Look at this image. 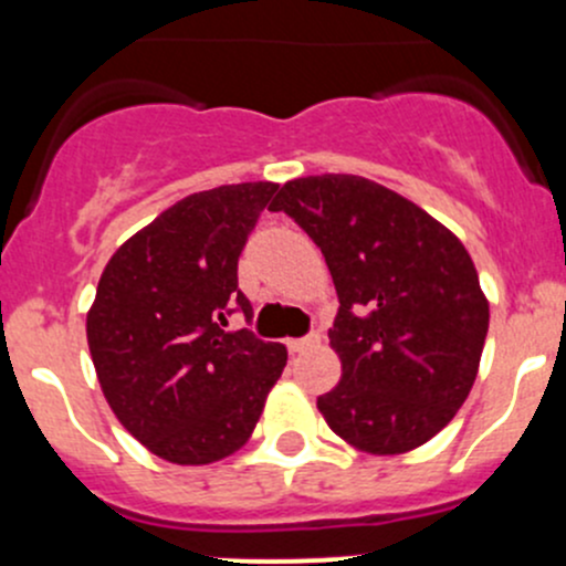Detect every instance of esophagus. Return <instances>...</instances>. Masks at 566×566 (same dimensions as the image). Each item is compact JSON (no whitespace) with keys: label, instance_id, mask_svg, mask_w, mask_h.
<instances>
[{"label":"esophagus","instance_id":"1","mask_svg":"<svg viewBox=\"0 0 566 566\" xmlns=\"http://www.w3.org/2000/svg\"><path fill=\"white\" fill-rule=\"evenodd\" d=\"M289 346L291 354H300V352H307V348L318 346V335H307V337H294V340L285 343Z\"/></svg>","mask_w":566,"mask_h":566}]
</instances>
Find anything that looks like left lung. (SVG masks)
<instances>
[{"label":"left lung","mask_w":566,"mask_h":566,"mask_svg":"<svg viewBox=\"0 0 566 566\" xmlns=\"http://www.w3.org/2000/svg\"><path fill=\"white\" fill-rule=\"evenodd\" d=\"M272 212L322 248L340 311L329 346L340 381L316 400L354 450L403 455L452 422L474 387L491 305L463 242L373 179H291Z\"/></svg>","instance_id":"1"}]
</instances>
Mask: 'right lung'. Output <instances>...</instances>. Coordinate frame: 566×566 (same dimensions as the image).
Listing matches in <instances>:
<instances>
[{
    "mask_svg": "<svg viewBox=\"0 0 566 566\" xmlns=\"http://www.w3.org/2000/svg\"><path fill=\"white\" fill-rule=\"evenodd\" d=\"M275 182L185 196L119 244L86 313L97 381L122 428L157 458L207 465L248 444L285 368L283 343L226 332L237 261Z\"/></svg>",
    "mask_w": 566,
    "mask_h": 566,
    "instance_id": "add662e5",
    "label": "right lung"
}]
</instances>
